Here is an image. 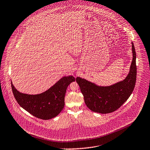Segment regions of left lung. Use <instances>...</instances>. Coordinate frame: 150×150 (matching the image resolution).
Returning <instances> with one entry per match:
<instances>
[{
    "instance_id": "1",
    "label": "left lung",
    "mask_w": 150,
    "mask_h": 150,
    "mask_svg": "<svg viewBox=\"0 0 150 150\" xmlns=\"http://www.w3.org/2000/svg\"><path fill=\"white\" fill-rule=\"evenodd\" d=\"M133 59L126 78L120 82L107 87L98 86L87 80L77 77L76 81L83 93L86 106L93 112L101 114L112 112L130 97L137 80L136 52L132 42Z\"/></svg>"
}]
</instances>
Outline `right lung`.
I'll return each mask as SVG.
<instances>
[{
	"label": "right lung",
	"mask_w": 150,
	"mask_h": 150,
	"mask_svg": "<svg viewBox=\"0 0 150 150\" xmlns=\"http://www.w3.org/2000/svg\"><path fill=\"white\" fill-rule=\"evenodd\" d=\"M75 78L64 76L45 92L38 94H27L19 92L11 82L12 90L18 103L33 116L42 120L56 117L64 106L66 89Z\"/></svg>",
	"instance_id": "add662e5"
}]
</instances>
